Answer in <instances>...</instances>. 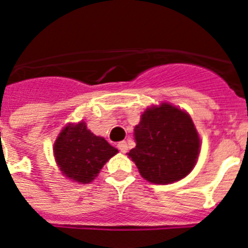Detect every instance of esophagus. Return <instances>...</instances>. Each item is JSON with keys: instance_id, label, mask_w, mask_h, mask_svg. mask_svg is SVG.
Returning a JSON list of instances; mask_svg holds the SVG:
<instances>
[{"instance_id": "esophagus-1", "label": "esophagus", "mask_w": 248, "mask_h": 248, "mask_svg": "<svg viewBox=\"0 0 248 248\" xmlns=\"http://www.w3.org/2000/svg\"><path fill=\"white\" fill-rule=\"evenodd\" d=\"M118 149L122 151L123 154H125L126 151H128V144H126V141H120V143L118 144Z\"/></svg>"}]
</instances>
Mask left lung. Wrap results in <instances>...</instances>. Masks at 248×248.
Returning a JSON list of instances; mask_svg holds the SVG:
<instances>
[{
	"label": "left lung",
	"mask_w": 248,
	"mask_h": 248,
	"mask_svg": "<svg viewBox=\"0 0 248 248\" xmlns=\"http://www.w3.org/2000/svg\"><path fill=\"white\" fill-rule=\"evenodd\" d=\"M137 146L128 153L140 175L153 184H171L189 175L200 154V137L191 117L161 103L146 109L134 128Z\"/></svg>",
	"instance_id": "8db88e82"
}]
</instances>
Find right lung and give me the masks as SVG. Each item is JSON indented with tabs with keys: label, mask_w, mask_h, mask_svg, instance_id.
Instances as JSON below:
<instances>
[{
	"label": "right lung",
	"mask_w": 248,
	"mask_h": 248,
	"mask_svg": "<svg viewBox=\"0 0 248 248\" xmlns=\"http://www.w3.org/2000/svg\"><path fill=\"white\" fill-rule=\"evenodd\" d=\"M53 153L62 175L76 183L88 184L118 149L104 138L93 134L82 120L62 129L54 141Z\"/></svg>",
	"instance_id": "right-lung-1"
}]
</instances>
